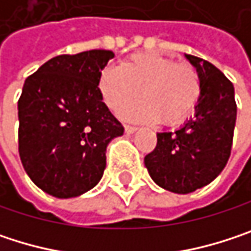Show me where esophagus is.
Segmentation results:
<instances>
[{
	"instance_id": "esophagus-1",
	"label": "esophagus",
	"mask_w": 251,
	"mask_h": 251,
	"mask_svg": "<svg viewBox=\"0 0 251 251\" xmlns=\"http://www.w3.org/2000/svg\"><path fill=\"white\" fill-rule=\"evenodd\" d=\"M125 130L127 132V133H133V132H136V130H138V127L132 125H125Z\"/></svg>"
}]
</instances>
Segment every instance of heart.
I'll return each instance as SVG.
<instances>
[{"instance_id": "obj_1", "label": "heart", "mask_w": 251, "mask_h": 251, "mask_svg": "<svg viewBox=\"0 0 251 251\" xmlns=\"http://www.w3.org/2000/svg\"><path fill=\"white\" fill-rule=\"evenodd\" d=\"M99 90L112 110L124 106L121 115L129 121L178 125L195 110L202 85L193 65L176 64L160 53L141 52L119 68H106L99 79ZM139 91L144 100L127 105Z\"/></svg>"}]
</instances>
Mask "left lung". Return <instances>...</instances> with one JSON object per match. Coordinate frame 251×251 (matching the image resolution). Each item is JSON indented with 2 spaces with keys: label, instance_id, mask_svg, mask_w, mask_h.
Returning <instances> with one entry per match:
<instances>
[{
  "label": "left lung",
  "instance_id": "1",
  "mask_svg": "<svg viewBox=\"0 0 251 251\" xmlns=\"http://www.w3.org/2000/svg\"><path fill=\"white\" fill-rule=\"evenodd\" d=\"M201 76V97L190 118L175 132H158L144 163L163 189L186 195L209 184L231 154L237 118L234 85L211 62L184 55Z\"/></svg>",
  "mask_w": 251,
  "mask_h": 251
}]
</instances>
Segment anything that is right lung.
I'll list each match as a JSON object with an SVG mask.
<instances>
[{
	"label": "right lung",
	"instance_id": "1",
	"mask_svg": "<svg viewBox=\"0 0 251 251\" xmlns=\"http://www.w3.org/2000/svg\"><path fill=\"white\" fill-rule=\"evenodd\" d=\"M115 56L94 49L59 55L25 81L19 99V152L25 173L43 192L75 198L106 169L109 142L122 124L103 103L101 70Z\"/></svg>",
	"mask_w": 251,
	"mask_h": 251
}]
</instances>
